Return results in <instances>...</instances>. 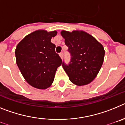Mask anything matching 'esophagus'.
I'll use <instances>...</instances> for the list:
<instances>
[{
  "label": "esophagus",
  "mask_w": 125,
  "mask_h": 125,
  "mask_svg": "<svg viewBox=\"0 0 125 125\" xmlns=\"http://www.w3.org/2000/svg\"><path fill=\"white\" fill-rule=\"evenodd\" d=\"M59 56H60L61 58V59H62V58H63V53L62 52L59 53Z\"/></svg>",
  "instance_id": "1"
}]
</instances>
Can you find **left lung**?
Wrapping results in <instances>:
<instances>
[{"instance_id":"8db88e82","label":"left lung","mask_w":125,"mask_h":125,"mask_svg":"<svg viewBox=\"0 0 125 125\" xmlns=\"http://www.w3.org/2000/svg\"><path fill=\"white\" fill-rule=\"evenodd\" d=\"M62 36L68 47L71 59L62 66L73 83L78 86L91 83L100 71L103 62L104 50L95 38L83 31L69 32L62 31Z\"/></svg>"}]
</instances>
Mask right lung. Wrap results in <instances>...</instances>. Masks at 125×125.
Instances as JSON below:
<instances>
[{
    "label": "right lung",
    "instance_id": "obj_1",
    "mask_svg": "<svg viewBox=\"0 0 125 125\" xmlns=\"http://www.w3.org/2000/svg\"><path fill=\"white\" fill-rule=\"evenodd\" d=\"M56 31H36L27 35L16 47V63L24 79L32 86L46 89L52 83L62 59L51 42Z\"/></svg>",
    "mask_w": 125,
    "mask_h": 125
}]
</instances>
